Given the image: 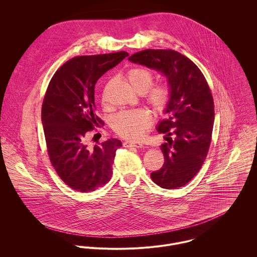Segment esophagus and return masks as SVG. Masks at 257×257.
Masks as SVG:
<instances>
[{
  "label": "esophagus",
  "mask_w": 257,
  "mask_h": 257,
  "mask_svg": "<svg viewBox=\"0 0 257 257\" xmlns=\"http://www.w3.org/2000/svg\"><path fill=\"white\" fill-rule=\"evenodd\" d=\"M123 145H124V147H137V148H140V147H144L143 143H140V142H125Z\"/></svg>",
  "instance_id": "esophagus-1"
}]
</instances>
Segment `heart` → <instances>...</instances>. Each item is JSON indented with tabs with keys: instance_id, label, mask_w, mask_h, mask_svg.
<instances>
[{
	"instance_id": "obj_1",
	"label": "heart",
	"mask_w": 257,
	"mask_h": 257,
	"mask_svg": "<svg viewBox=\"0 0 257 257\" xmlns=\"http://www.w3.org/2000/svg\"><path fill=\"white\" fill-rule=\"evenodd\" d=\"M125 77L132 87L140 94L146 95L147 104L157 113H162L171 101V89L168 84L153 85L154 75L145 67H134L127 70ZM108 83L102 92L103 106L108 105ZM151 124L150 113L143 109L121 110L111 119L113 131L123 139L136 140L141 138Z\"/></svg>"
}]
</instances>
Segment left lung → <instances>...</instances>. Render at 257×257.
I'll list each match as a JSON object with an SVG mask.
<instances>
[{
	"mask_svg": "<svg viewBox=\"0 0 257 257\" xmlns=\"http://www.w3.org/2000/svg\"><path fill=\"white\" fill-rule=\"evenodd\" d=\"M165 75L171 89L168 117L157 125L167 143L161 145L163 166L150 174L164 189L189 183L207 157L215 119L214 99L205 76L183 54L171 49H146L128 57Z\"/></svg>",
	"mask_w": 257,
	"mask_h": 257,
	"instance_id": "left-lung-1",
	"label": "left lung"
}]
</instances>
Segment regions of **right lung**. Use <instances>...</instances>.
<instances>
[{"instance_id": "add662e5", "label": "right lung", "mask_w": 257, "mask_h": 257, "mask_svg": "<svg viewBox=\"0 0 257 257\" xmlns=\"http://www.w3.org/2000/svg\"><path fill=\"white\" fill-rule=\"evenodd\" d=\"M126 56L125 51L76 56L48 84L41 108L48 156L61 180L78 192L95 191L111 178L121 142L110 139L90 147L87 136L104 124L96 113L95 85Z\"/></svg>"}]
</instances>
